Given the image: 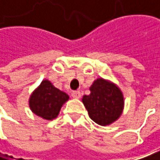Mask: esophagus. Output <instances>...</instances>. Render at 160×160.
Masks as SVG:
<instances>
[{"label": "esophagus", "mask_w": 160, "mask_h": 160, "mask_svg": "<svg viewBox=\"0 0 160 160\" xmlns=\"http://www.w3.org/2000/svg\"><path fill=\"white\" fill-rule=\"evenodd\" d=\"M71 95H72V97H73L74 99H79V98L81 97V93H80L79 91H74V92L71 93Z\"/></svg>", "instance_id": "obj_1"}]
</instances>
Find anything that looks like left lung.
Returning <instances> with one entry per match:
<instances>
[{
    "mask_svg": "<svg viewBox=\"0 0 160 160\" xmlns=\"http://www.w3.org/2000/svg\"><path fill=\"white\" fill-rule=\"evenodd\" d=\"M89 95L82 98L91 119L102 126H108L123 113L125 99L119 87L113 82L99 77L90 87Z\"/></svg>",
    "mask_w": 160,
    "mask_h": 160,
    "instance_id": "8db88e82",
    "label": "left lung"
}]
</instances>
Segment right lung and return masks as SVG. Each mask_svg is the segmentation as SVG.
Masks as SVG:
<instances>
[{
  "instance_id": "1",
  "label": "right lung",
  "mask_w": 160,
  "mask_h": 160,
  "mask_svg": "<svg viewBox=\"0 0 160 160\" xmlns=\"http://www.w3.org/2000/svg\"><path fill=\"white\" fill-rule=\"evenodd\" d=\"M68 100L69 96L65 92L56 88L48 79H44L31 93L28 105L36 116L43 119L53 120Z\"/></svg>"
}]
</instances>
